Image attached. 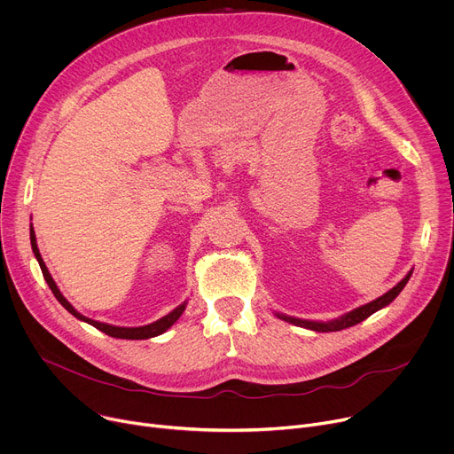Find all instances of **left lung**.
Here are the masks:
<instances>
[{"instance_id": "8db88e82", "label": "left lung", "mask_w": 454, "mask_h": 454, "mask_svg": "<svg viewBox=\"0 0 454 454\" xmlns=\"http://www.w3.org/2000/svg\"><path fill=\"white\" fill-rule=\"evenodd\" d=\"M411 274H412V270H409L403 280L398 286H395L391 291H387L383 296H380V298H376V300H372V301H369V303H365V305H362V307H358L351 312H347V315H343V317H340L338 320H333V322H309V320H300V318H293V317H286V315H276V317L293 324V325L305 327V329L317 331V333H333V331H341V329H347V327H353V325L364 322L365 318H369L372 312L380 310L381 307L389 305L402 293V289L409 282Z\"/></svg>"}]
</instances>
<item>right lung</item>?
Here are the masks:
<instances>
[{
  "label": "right lung",
  "mask_w": 454,
  "mask_h": 454,
  "mask_svg": "<svg viewBox=\"0 0 454 454\" xmlns=\"http://www.w3.org/2000/svg\"><path fill=\"white\" fill-rule=\"evenodd\" d=\"M30 246H32L34 256H36V260H38V263H40V267H42L45 282L49 284V287H51L52 294L56 296V300H58L68 312H71L73 317H76V318L82 320V322L90 324L92 327L99 329L101 333H106V334H109V336H113V338H121V340H147V338H154V336L165 333L174 322H176V320L182 317V312L185 310V305H187V303H182L180 307H176L172 312H168L167 317L160 318V320L154 322V324L144 325V327H116V325H109V324H101V322L90 320V318L80 315V312H78L71 303H68V301L65 300V296L59 293L56 282L52 280V276H51V272H49V269H47V265H45V262H43V258H42V254H40V249H38V246H36V234H34V229H32V227H30Z\"/></svg>",
  "instance_id": "obj_1"
}]
</instances>
